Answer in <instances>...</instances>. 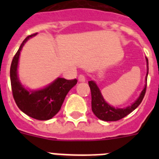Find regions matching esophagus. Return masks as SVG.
<instances>
[{
	"label": "esophagus",
	"mask_w": 159,
	"mask_h": 159,
	"mask_svg": "<svg viewBox=\"0 0 159 159\" xmlns=\"http://www.w3.org/2000/svg\"><path fill=\"white\" fill-rule=\"evenodd\" d=\"M78 80L80 82H85V76L84 75H80L78 77Z\"/></svg>",
	"instance_id": "34e87169"
}]
</instances>
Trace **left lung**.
Segmentation results:
<instances>
[{
	"label": "left lung",
	"instance_id": "left-lung-1",
	"mask_svg": "<svg viewBox=\"0 0 159 159\" xmlns=\"http://www.w3.org/2000/svg\"><path fill=\"white\" fill-rule=\"evenodd\" d=\"M147 76H146V81L147 80V75H148L149 71L147 58ZM88 84H89L91 93H92V111L97 118H99V119L103 120V121H117V120L124 118L125 116H127L134 110H135L143 101L146 93V90H147V84H146L139 97L136 99L135 102H133L131 105L126 108H115L114 107H111V105L108 104L107 102L104 100L100 92V90L99 89L98 86L94 81H88Z\"/></svg>",
	"mask_w": 159,
	"mask_h": 159
}]
</instances>
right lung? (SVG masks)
Here are the masks:
<instances>
[{
	"instance_id": "obj_1",
	"label": "right lung",
	"mask_w": 159,
	"mask_h": 159,
	"mask_svg": "<svg viewBox=\"0 0 159 159\" xmlns=\"http://www.w3.org/2000/svg\"><path fill=\"white\" fill-rule=\"evenodd\" d=\"M36 34L25 38L12 59L10 67L11 87L14 100L20 110L35 119L48 120L58 113L67 94L77 84V80L57 78L48 87L37 91H28L22 86L17 76L20 54L25 42Z\"/></svg>"
}]
</instances>
